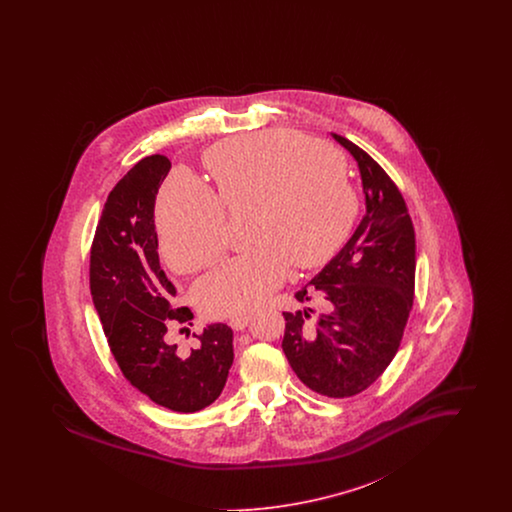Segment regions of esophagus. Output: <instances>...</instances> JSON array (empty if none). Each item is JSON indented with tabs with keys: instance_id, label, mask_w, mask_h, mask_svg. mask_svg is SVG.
<instances>
[{
	"instance_id": "1",
	"label": "esophagus",
	"mask_w": 512,
	"mask_h": 512,
	"mask_svg": "<svg viewBox=\"0 0 512 512\" xmlns=\"http://www.w3.org/2000/svg\"><path fill=\"white\" fill-rule=\"evenodd\" d=\"M249 322H251V315H236V317H232L230 320H228V324H230V326H232L236 332L245 330Z\"/></svg>"
}]
</instances>
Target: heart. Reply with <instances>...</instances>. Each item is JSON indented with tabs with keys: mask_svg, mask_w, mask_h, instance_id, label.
Listing matches in <instances>:
<instances>
[{
	"mask_svg": "<svg viewBox=\"0 0 512 512\" xmlns=\"http://www.w3.org/2000/svg\"><path fill=\"white\" fill-rule=\"evenodd\" d=\"M228 207L249 203L251 249L224 259L195 286L211 317L255 309L288 276L292 261L317 267L351 232L359 201L332 147L293 130H263L220 142L207 153ZM224 207L190 172H176L157 199L161 247L172 267H203L220 251Z\"/></svg>",
	"mask_w": 512,
	"mask_h": 512,
	"instance_id": "1",
	"label": "heart"
}]
</instances>
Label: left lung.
<instances>
[{"label": "left lung", "mask_w": 512, "mask_h": 512, "mask_svg": "<svg viewBox=\"0 0 512 512\" xmlns=\"http://www.w3.org/2000/svg\"><path fill=\"white\" fill-rule=\"evenodd\" d=\"M332 136L357 161L366 213L336 257L295 293L301 303L318 295L324 313L313 324L309 307L284 313L282 349L307 388L338 399L366 390L395 357L413 307L416 244L390 176L361 147Z\"/></svg>", "instance_id": "obj_1"}]
</instances>
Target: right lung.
<instances>
[{"instance_id": "obj_1", "label": "right lung", "mask_w": 512, "mask_h": 512, "mask_svg": "<svg viewBox=\"0 0 512 512\" xmlns=\"http://www.w3.org/2000/svg\"><path fill=\"white\" fill-rule=\"evenodd\" d=\"M171 161L149 155L111 190L90 255V290L109 347L122 374L151 401L176 413H195L219 397L234 363V332L209 324L190 353L167 332L190 322L174 307L176 288L159 263L155 197Z\"/></svg>"}]
</instances>
